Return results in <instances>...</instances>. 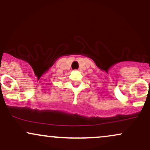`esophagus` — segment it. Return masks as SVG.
<instances>
[{
	"label": "esophagus",
	"mask_w": 150,
	"mask_h": 150,
	"mask_svg": "<svg viewBox=\"0 0 150 150\" xmlns=\"http://www.w3.org/2000/svg\"><path fill=\"white\" fill-rule=\"evenodd\" d=\"M80 71V69H78V70H77V71Z\"/></svg>",
	"instance_id": "obj_1"
}]
</instances>
